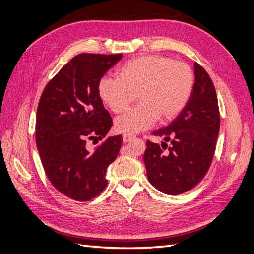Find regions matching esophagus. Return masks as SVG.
<instances>
[{"label":"esophagus","instance_id":"34e87169","mask_svg":"<svg viewBox=\"0 0 254 254\" xmlns=\"http://www.w3.org/2000/svg\"><path fill=\"white\" fill-rule=\"evenodd\" d=\"M134 139V136L133 135H131V134H124L123 135V142L124 143H128V142H130V141H132Z\"/></svg>","mask_w":254,"mask_h":254}]
</instances>
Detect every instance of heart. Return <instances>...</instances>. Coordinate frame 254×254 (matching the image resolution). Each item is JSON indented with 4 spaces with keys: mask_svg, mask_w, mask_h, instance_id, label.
Instances as JSON below:
<instances>
[{
    "mask_svg": "<svg viewBox=\"0 0 254 254\" xmlns=\"http://www.w3.org/2000/svg\"><path fill=\"white\" fill-rule=\"evenodd\" d=\"M194 88V74L183 63L159 55L142 56L127 61L118 71V78L104 76L97 91L103 103L120 113L135 95L139 105L114 121L118 131L135 134L150 128L160 118L170 121L187 106Z\"/></svg>",
    "mask_w": 254,
    "mask_h": 254,
    "instance_id": "obj_1",
    "label": "heart"
}]
</instances>
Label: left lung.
Returning <instances> with one entry per match:
<instances>
[{
  "label": "left lung",
  "mask_w": 254,
  "mask_h": 254,
  "mask_svg": "<svg viewBox=\"0 0 254 254\" xmlns=\"http://www.w3.org/2000/svg\"><path fill=\"white\" fill-rule=\"evenodd\" d=\"M194 74V88L187 106L170 125L152 132L163 137V148L166 141L171 142L169 152L164 154L157 143L146 142L147 178L167 195H179L196 187L209 170L216 147L220 126L216 91L209 74L197 63Z\"/></svg>",
  "instance_id": "left-lung-1"
}]
</instances>
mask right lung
Segmentation results:
<instances>
[{"instance_id": "1", "label": "right lung", "mask_w": 254, "mask_h": 254, "mask_svg": "<svg viewBox=\"0 0 254 254\" xmlns=\"http://www.w3.org/2000/svg\"><path fill=\"white\" fill-rule=\"evenodd\" d=\"M122 57L75 56L47 84L38 105L36 144L45 174L74 200L88 201L102 193L108 183L107 168L122 147V135L107 137L94 151L86 146L88 140H103L112 127L97 84Z\"/></svg>"}]
</instances>
